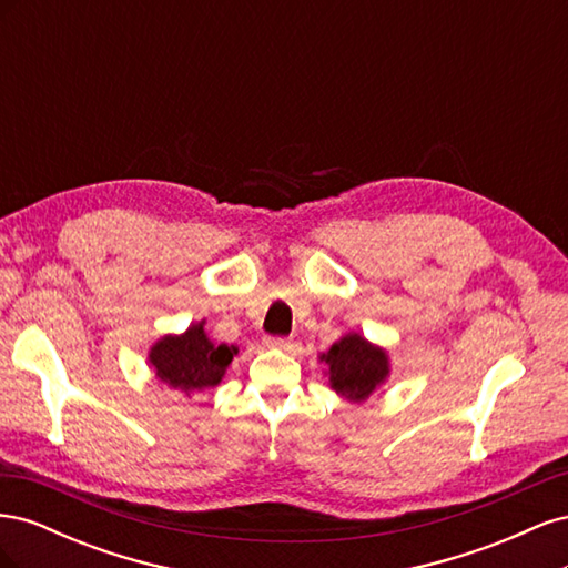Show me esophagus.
I'll use <instances>...</instances> for the list:
<instances>
[{
	"label": "esophagus",
	"mask_w": 568,
	"mask_h": 568,
	"mask_svg": "<svg viewBox=\"0 0 568 568\" xmlns=\"http://www.w3.org/2000/svg\"><path fill=\"white\" fill-rule=\"evenodd\" d=\"M265 346L267 348H277V351H291L294 348V341L291 338H280V336H265Z\"/></svg>",
	"instance_id": "34e87169"
}]
</instances>
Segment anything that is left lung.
I'll list each match as a JSON object with an SVG mask.
<instances>
[{"label":"left lung","instance_id":"1","mask_svg":"<svg viewBox=\"0 0 568 568\" xmlns=\"http://www.w3.org/2000/svg\"><path fill=\"white\" fill-rule=\"evenodd\" d=\"M320 363L326 365L324 374L329 376L336 395L357 405L384 386L390 374L388 351L357 332L341 336L329 351L320 355Z\"/></svg>","mask_w":568,"mask_h":568}]
</instances>
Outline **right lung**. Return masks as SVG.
<instances>
[{"mask_svg":"<svg viewBox=\"0 0 568 568\" xmlns=\"http://www.w3.org/2000/svg\"><path fill=\"white\" fill-rule=\"evenodd\" d=\"M205 320L189 324L182 334H165L149 348V365L156 379L182 395H194L222 382L236 346L215 343L205 334Z\"/></svg>","mask_w":568,"mask_h":568,"instance_id":"right-lung-1","label":"right lung"}]
</instances>
